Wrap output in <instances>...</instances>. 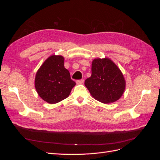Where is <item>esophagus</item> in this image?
Masks as SVG:
<instances>
[{
  "label": "esophagus",
  "instance_id": "esophagus-1",
  "mask_svg": "<svg viewBox=\"0 0 160 160\" xmlns=\"http://www.w3.org/2000/svg\"><path fill=\"white\" fill-rule=\"evenodd\" d=\"M76 83H77V85H81V84H83L84 83V80H83V79L78 80V81H76Z\"/></svg>",
  "mask_w": 160,
  "mask_h": 160
}]
</instances>
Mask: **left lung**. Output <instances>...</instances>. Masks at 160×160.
Instances as JSON below:
<instances>
[{"label":"left lung","mask_w":160,"mask_h":160,"mask_svg":"<svg viewBox=\"0 0 160 160\" xmlns=\"http://www.w3.org/2000/svg\"><path fill=\"white\" fill-rule=\"evenodd\" d=\"M93 98L103 103H113L123 94L126 82L122 72L109 58L92 61L91 76L85 81Z\"/></svg>","instance_id":"obj_1"}]
</instances>
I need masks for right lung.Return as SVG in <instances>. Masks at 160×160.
<instances>
[{
	"instance_id": "1",
	"label": "right lung",
	"mask_w": 160,
	"mask_h": 160,
	"mask_svg": "<svg viewBox=\"0 0 160 160\" xmlns=\"http://www.w3.org/2000/svg\"><path fill=\"white\" fill-rule=\"evenodd\" d=\"M76 85L71 79L69 71L64 67V57L52 55L38 69L35 87L38 95L50 104L59 103L68 98Z\"/></svg>"
}]
</instances>
